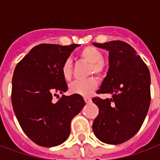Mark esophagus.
Listing matches in <instances>:
<instances>
[{"label": "esophagus", "mask_w": 160, "mask_h": 160, "mask_svg": "<svg viewBox=\"0 0 160 160\" xmlns=\"http://www.w3.org/2000/svg\"><path fill=\"white\" fill-rule=\"evenodd\" d=\"M84 100H85V102L87 103V104H89V103H91V98H84Z\"/></svg>", "instance_id": "obj_1"}]
</instances>
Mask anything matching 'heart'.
<instances>
[{
	"mask_svg": "<svg viewBox=\"0 0 160 160\" xmlns=\"http://www.w3.org/2000/svg\"><path fill=\"white\" fill-rule=\"evenodd\" d=\"M81 61L90 64V74L95 73L100 75L104 72V56L99 49L92 46H87L80 53ZM62 75L66 80H71L73 74V67L69 59H67L62 66ZM98 81L95 78H90L86 80H77L70 85L69 90L73 94H78L83 97H88L97 88Z\"/></svg>",
	"mask_w": 160,
	"mask_h": 160,
	"instance_id": "heart-1",
	"label": "heart"
}]
</instances>
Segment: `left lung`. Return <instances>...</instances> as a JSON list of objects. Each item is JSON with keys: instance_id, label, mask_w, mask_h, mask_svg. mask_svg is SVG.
Listing matches in <instances>:
<instances>
[{"instance_id": "1", "label": "left lung", "mask_w": 160, "mask_h": 160, "mask_svg": "<svg viewBox=\"0 0 160 160\" xmlns=\"http://www.w3.org/2000/svg\"><path fill=\"white\" fill-rule=\"evenodd\" d=\"M92 44L109 51V69L97 92L111 95V98H92L99 109L92 130L104 143L121 144L137 133L147 117L151 102L150 72L127 42Z\"/></svg>"}]
</instances>
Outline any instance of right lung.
<instances>
[{
    "mask_svg": "<svg viewBox=\"0 0 160 160\" xmlns=\"http://www.w3.org/2000/svg\"><path fill=\"white\" fill-rule=\"evenodd\" d=\"M78 46L46 43L35 46L13 72V111L25 134L42 147L52 148L66 141L71 121L86 104L78 94L62 95L56 103L52 101L54 95L68 91L61 69Z\"/></svg>",
    "mask_w": 160,
    "mask_h": 160,
    "instance_id": "1",
    "label": "right lung"
}]
</instances>
